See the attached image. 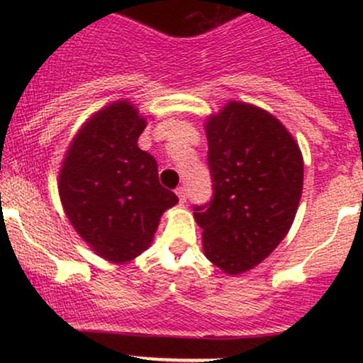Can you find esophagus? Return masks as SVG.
Here are the masks:
<instances>
[{
    "instance_id": "34e87169",
    "label": "esophagus",
    "mask_w": 363,
    "mask_h": 363,
    "mask_svg": "<svg viewBox=\"0 0 363 363\" xmlns=\"http://www.w3.org/2000/svg\"><path fill=\"white\" fill-rule=\"evenodd\" d=\"M176 193H177V196H179V201L186 203V199H187V191H186V187H182V186L177 187Z\"/></svg>"
}]
</instances>
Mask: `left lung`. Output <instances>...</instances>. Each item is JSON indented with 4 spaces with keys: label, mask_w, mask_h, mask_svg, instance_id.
Segmentation results:
<instances>
[{
    "label": "left lung",
    "mask_w": 363,
    "mask_h": 363,
    "mask_svg": "<svg viewBox=\"0 0 363 363\" xmlns=\"http://www.w3.org/2000/svg\"><path fill=\"white\" fill-rule=\"evenodd\" d=\"M213 194L194 205L206 257L228 274L247 272L289 234L302 194V153L269 112L230 102L206 123Z\"/></svg>",
    "instance_id": "1"
}]
</instances>
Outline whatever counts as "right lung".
<instances>
[{
  "instance_id": "right-lung-1",
  "label": "right lung",
  "mask_w": 363,
  "mask_h": 363,
  "mask_svg": "<svg viewBox=\"0 0 363 363\" xmlns=\"http://www.w3.org/2000/svg\"><path fill=\"white\" fill-rule=\"evenodd\" d=\"M145 126L128 102L112 104L80 129L61 169L60 196L69 222L112 262L143 252L162 213L179 201L158 182L155 158L138 148Z\"/></svg>"
}]
</instances>
